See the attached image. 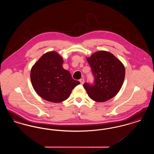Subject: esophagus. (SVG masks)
Segmentation results:
<instances>
[{"label":"esophagus","mask_w":154,"mask_h":154,"mask_svg":"<svg viewBox=\"0 0 154 154\" xmlns=\"http://www.w3.org/2000/svg\"><path fill=\"white\" fill-rule=\"evenodd\" d=\"M84 81H85L84 79H81L80 80L81 84H83L84 83Z\"/></svg>","instance_id":"esophagus-1"}]
</instances>
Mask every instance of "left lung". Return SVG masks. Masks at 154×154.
<instances>
[{"instance_id":"obj_1","label":"left lung","mask_w":154,"mask_h":154,"mask_svg":"<svg viewBox=\"0 0 154 154\" xmlns=\"http://www.w3.org/2000/svg\"><path fill=\"white\" fill-rule=\"evenodd\" d=\"M95 77L94 85L84 84L88 96L97 102L114 97L122 86L125 75L123 63L112 54L99 51L86 58Z\"/></svg>"}]
</instances>
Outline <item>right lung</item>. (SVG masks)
Returning <instances> with one entry per match:
<instances>
[{"instance_id":"1","label":"right lung","mask_w":154,"mask_h":154,"mask_svg":"<svg viewBox=\"0 0 154 154\" xmlns=\"http://www.w3.org/2000/svg\"><path fill=\"white\" fill-rule=\"evenodd\" d=\"M63 58L56 51L45 53L32 66L30 80L37 94L44 100L60 103L66 100L80 82L63 69Z\"/></svg>"}]
</instances>
